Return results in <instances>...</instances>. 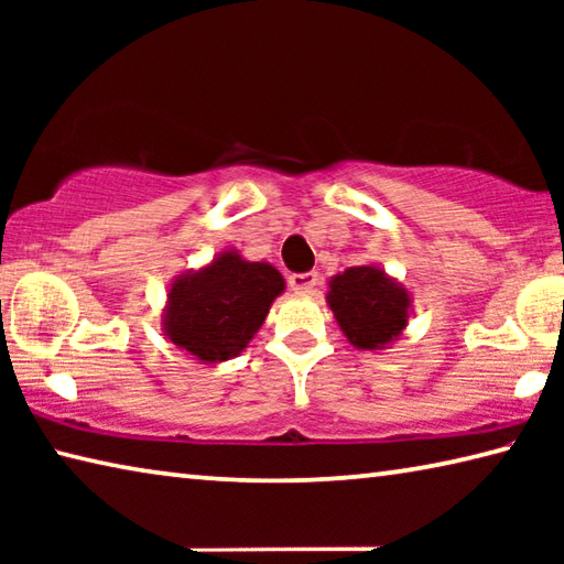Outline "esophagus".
I'll list each match as a JSON object with an SVG mask.
<instances>
[{
	"label": "esophagus",
	"instance_id": "34e87169",
	"mask_svg": "<svg viewBox=\"0 0 564 564\" xmlns=\"http://www.w3.org/2000/svg\"><path fill=\"white\" fill-rule=\"evenodd\" d=\"M289 285L293 293L299 295H311L313 289L318 285V273L316 271H308V273H293L289 279Z\"/></svg>",
	"mask_w": 564,
	"mask_h": 564
}]
</instances>
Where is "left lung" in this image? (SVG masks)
I'll list each match as a JSON object with an SVG mask.
<instances>
[{"label": "left lung", "mask_w": 564, "mask_h": 564, "mask_svg": "<svg viewBox=\"0 0 564 564\" xmlns=\"http://www.w3.org/2000/svg\"><path fill=\"white\" fill-rule=\"evenodd\" d=\"M328 308L358 350H386L408 328L413 299L403 283L380 265H350L328 281Z\"/></svg>", "instance_id": "obj_1"}]
</instances>
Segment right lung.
I'll return each mask as SVG.
<instances>
[{"instance_id": "obj_1", "label": "right lung", "mask_w": 564, "mask_h": 564, "mask_svg": "<svg viewBox=\"0 0 564 564\" xmlns=\"http://www.w3.org/2000/svg\"><path fill=\"white\" fill-rule=\"evenodd\" d=\"M283 291L275 265L246 261L236 248H226L202 269L171 281L161 330L206 366L231 360L253 340Z\"/></svg>"}]
</instances>
